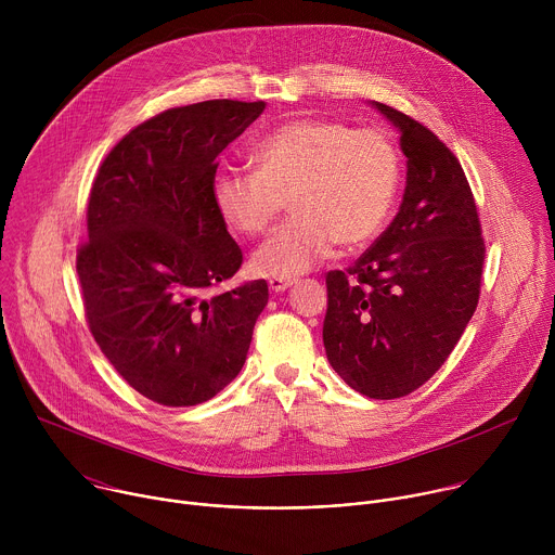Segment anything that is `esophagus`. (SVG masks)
<instances>
[{"label": "esophagus", "mask_w": 555, "mask_h": 555, "mask_svg": "<svg viewBox=\"0 0 555 555\" xmlns=\"http://www.w3.org/2000/svg\"><path fill=\"white\" fill-rule=\"evenodd\" d=\"M296 283V279H283V276H274V279H270V289L272 292H285L287 287H292Z\"/></svg>", "instance_id": "1"}]
</instances>
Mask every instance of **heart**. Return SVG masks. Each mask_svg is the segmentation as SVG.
<instances>
[{
	"instance_id": "1",
	"label": "heart",
	"mask_w": 555,
	"mask_h": 555,
	"mask_svg": "<svg viewBox=\"0 0 555 555\" xmlns=\"http://www.w3.org/2000/svg\"><path fill=\"white\" fill-rule=\"evenodd\" d=\"M255 171H219L212 202L240 234L255 236L281 215L292 217L257 248L263 276L294 279L334 248L356 250L384 228L402 182V155L377 127L336 120H292L266 133L250 153Z\"/></svg>"
}]
</instances>
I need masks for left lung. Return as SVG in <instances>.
I'll use <instances>...</instances> for the list:
<instances>
[{"instance_id": "8db88e82", "label": "left lung", "mask_w": 555, "mask_h": 555, "mask_svg": "<svg viewBox=\"0 0 555 555\" xmlns=\"http://www.w3.org/2000/svg\"><path fill=\"white\" fill-rule=\"evenodd\" d=\"M400 129V212L345 272H327L323 343L334 371L371 400L404 398L448 360L479 305L486 242L456 155L422 122L373 103Z\"/></svg>"}]
</instances>
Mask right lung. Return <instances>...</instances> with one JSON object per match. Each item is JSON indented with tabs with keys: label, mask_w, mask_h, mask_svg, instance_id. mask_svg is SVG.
Here are the masks:
<instances>
[{
	"label": "right lung",
	"mask_w": 555,
	"mask_h": 555,
	"mask_svg": "<svg viewBox=\"0 0 555 555\" xmlns=\"http://www.w3.org/2000/svg\"><path fill=\"white\" fill-rule=\"evenodd\" d=\"M266 109L204 101L133 127L103 160L76 253L86 319L146 400L195 406L240 375L268 283L210 294L242 268L212 202L217 155Z\"/></svg>",
	"instance_id": "right-lung-1"
}]
</instances>
